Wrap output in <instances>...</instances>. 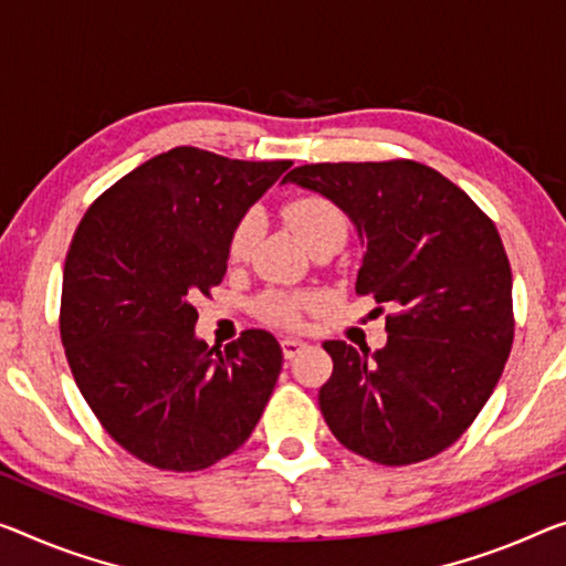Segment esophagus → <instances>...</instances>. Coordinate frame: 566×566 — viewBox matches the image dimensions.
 I'll list each match as a JSON object with an SVG mask.
<instances>
[{"mask_svg": "<svg viewBox=\"0 0 566 566\" xmlns=\"http://www.w3.org/2000/svg\"><path fill=\"white\" fill-rule=\"evenodd\" d=\"M281 346H283L285 359H293V356H298L303 349H306V342H303V338H295V336H285Z\"/></svg>", "mask_w": 566, "mask_h": 566, "instance_id": "obj_1", "label": "esophagus"}]
</instances>
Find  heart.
<instances>
[{"label": "heart", "instance_id": "b5f03b06", "mask_svg": "<svg viewBox=\"0 0 566 566\" xmlns=\"http://www.w3.org/2000/svg\"><path fill=\"white\" fill-rule=\"evenodd\" d=\"M285 220L291 228L298 232V238L313 245V242L326 238V234H346V217L332 199L324 195H298L285 202L283 207ZM258 230L255 212H245L238 222L232 224L228 234V258L232 263L248 258L250 248H253ZM318 298L313 293H285V291H265L258 295L255 311L260 318L271 321L275 326L293 328L301 324L303 311H311L316 306Z\"/></svg>", "mask_w": 566, "mask_h": 566}]
</instances>
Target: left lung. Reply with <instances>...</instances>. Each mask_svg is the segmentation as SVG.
<instances>
[{
	"mask_svg": "<svg viewBox=\"0 0 566 566\" xmlns=\"http://www.w3.org/2000/svg\"><path fill=\"white\" fill-rule=\"evenodd\" d=\"M283 181L313 189L364 238L356 295L395 306L387 346L326 342L334 371L318 407L334 438L379 465L453 446L489 402L514 344L511 265L481 207L412 159L303 164Z\"/></svg>",
	"mask_w": 566,
	"mask_h": 566,
	"instance_id": "obj_1",
	"label": "left lung"
}]
</instances>
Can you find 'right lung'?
Segmentation results:
<instances>
[{
    "label": "right lung",
    "instance_id": "right-lung-1",
    "mask_svg": "<svg viewBox=\"0 0 566 566\" xmlns=\"http://www.w3.org/2000/svg\"><path fill=\"white\" fill-rule=\"evenodd\" d=\"M291 161L177 146L108 187L71 240L60 338L85 402L113 440L159 471L192 473L255 430L283 367L263 328L207 346L199 293L228 273V234Z\"/></svg>",
    "mask_w": 566,
    "mask_h": 566
}]
</instances>
